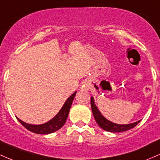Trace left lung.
Wrapping results in <instances>:
<instances>
[{"mask_svg": "<svg viewBox=\"0 0 160 160\" xmlns=\"http://www.w3.org/2000/svg\"><path fill=\"white\" fill-rule=\"evenodd\" d=\"M91 108L93 116H94V118L95 121H96L97 124L101 128H103L104 131L110 132H122L127 131V130L131 129V128L136 126L141 122V120H138L135 122L126 125L117 124L114 123V122H111V121L107 120L105 117H104L102 113H100V111H98V108L95 105L94 98L92 96L91 97Z\"/></svg>", "mask_w": 160, "mask_h": 160, "instance_id": "left-lung-1", "label": "left lung"}]
</instances>
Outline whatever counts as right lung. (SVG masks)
<instances>
[{
    "mask_svg": "<svg viewBox=\"0 0 160 160\" xmlns=\"http://www.w3.org/2000/svg\"><path fill=\"white\" fill-rule=\"evenodd\" d=\"M77 91L74 92L66 100V102L62 106V109L58 112L54 117L48 122H45L43 124L40 125H32L26 123V122H23L21 120H19L18 117L17 120L25 128H27L29 131L32 132L36 134H41V135H47V134H50L55 132L58 131L59 128H61L62 126L65 123L66 120H67L69 114L70 108L71 107L73 100H74L75 95H76Z\"/></svg>",
    "mask_w": 160,
    "mask_h": 160,
    "instance_id": "add662e5",
    "label": "right lung"
}]
</instances>
